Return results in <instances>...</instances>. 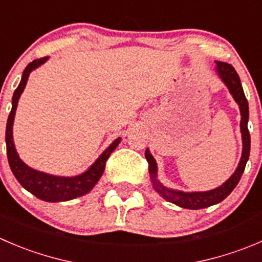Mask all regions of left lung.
<instances>
[{"label": "left lung", "mask_w": 262, "mask_h": 262, "mask_svg": "<svg viewBox=\"0 0 262 262\" xmlns=\"http://www.w3.org/2000/svg\"><path fill=\"white\" fill-rule=\"evenodd\" d=\"M216 67H215V72L219 75L222 82L227 85L229 90L230 95L233 96L235 102L239 106L241 111V133H242V156H241L239 164H238L235 171L230 175L229 179L222 185H219L215 189L205 190V192H184V190H178L172 189V188H167L157 179V164L156 160L151 155L149 149H146V156L147 161H148V170H149V177H151L152 183H154V188L156 192L161 195L162 199L166 201L171 202V204L177 205V206L183 207V209H189V210H200L205 209V207L212 206L223 200L227 199L228 195L230 194L235 185L239 182L241 177H242L243 171H245L246 164L250 157V148H251V137L250 132H248V102L246 98L245 92H243L242 84H241V79L238 77L237 72L232 65L227 62H220V61H215Z\"/></svg>", "instance_id": "left-lung-1"}]
</instances>
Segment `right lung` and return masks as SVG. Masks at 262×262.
I'll return each mask as SVG.
<instances>
[{
	"mask_svg": "<svg viewBox=\"0 0 262 262\" xmlns=\"http://www.w3.org/2000/svg\"><path fill=\"white\" fill-rule=\"evenodd\" d=\"M48 57L38 58V60L32 61L23 72L21 80L19 85L15 90L14 96H12V107L10 113L9 119L6 124V149H7V159H9L10 167H11L12 174L17 179V182L32 194H34L37 199L47 202H62L70 201L80 195L87 194L92 190V188L97 184L100 178L102 177L105 165L110 155L113 154L114 149L120 143L121 138H116L102 154L100 155L97 160L85 170L84 172L75 177H58V175L47 174V172L38 171L33 167L28 166L24 161L17 155L16 148L14 144V138H12V125H14L15 113H16L17 102L27 85L29 74L39 68L40 65L47 61Z\"/></svg>",
	"mask_w": 262,
	"mask_h": 262,
	"instance_id": "1",
	"label": "right lung"
}]
</instances>
